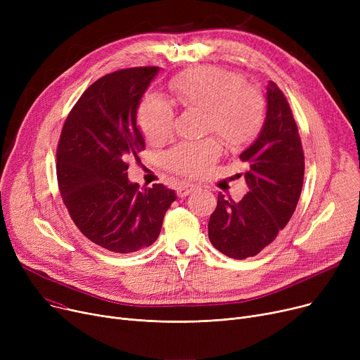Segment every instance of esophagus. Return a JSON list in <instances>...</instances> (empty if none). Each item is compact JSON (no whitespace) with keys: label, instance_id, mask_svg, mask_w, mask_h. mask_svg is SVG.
Returning <instances> with one entry per match:
<instances>
[{"label":"esophagus","instance_id":"esophagus-1","mask_svg":"<svg viewBox=\"0 0 360 360\" xmlns=\"http://www.w3.org/2000/svg\"><path fill=\"white\" fill-rule=\"evenodd\" d=\"M197 188H198V186L194 185V184L182 182V184H179L178 188H176V194H178L179 197H186V195H190L193 191H195Z\"/></svg>","mask_w":360,"mask_h":360}]
</instances>
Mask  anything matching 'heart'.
Here are the masks:
<instances>
[{"instance_id":"b5f03b06","label":"heart","mask_w":360,"mask_h":360,"mask_svg":"<svg viewBox=\"0 0 360 360\" xmlns=\"http://www.w3.org/2000/svg\"><path fill=\"white\" fill-rule=\"evenodd\" d=\"M238 72L220 67L188 70L170 83L179 102L186 108L205 110V125L216 131L232 147L250 143L266 118V101L261 91L242 84ZM139 127L151 143L167 140L174 131L175 110L156 94L144 98L139 108ZM221 153L217 139L184 141L166 155V166L175 174L200 178L216 163Z\"/></svg>"}]
</instances>
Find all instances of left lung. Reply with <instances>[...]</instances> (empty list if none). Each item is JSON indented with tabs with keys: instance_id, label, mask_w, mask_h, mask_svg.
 <instances>
[{
	"instance_id": "obj_1",
	"label": "left lung",
	"mask_w": 360,
	"mask_h": 360,
	"mask_svg": "<svg viewBox=\"0 0 360 360\" xmlns=\"http://www.w3.org/2000/svg\"><path fill=\"white\" fill-rule=\"evenodd\" d=\"M250 165V191L240 201L217 195L209 220L213 247L235 259L257 255L289 223L304 185L305 156L290 105L278 86H267V117L255 143L239 156Z\"/></svg>"
}]
</instances>
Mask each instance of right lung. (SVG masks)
<instances>
[{"instance_id": "right-lung-1", "label": "right lung", "mask_w": 360, "mask_h": 360, "mask_svg": "<svg viewBox=\"0 0 360 360\" xmlns=\"http://www.w3.org/2000/svg\"><path fill=\"white\" fill-rule=\"evenodd\" d=\"M159 67L103 75L70 110L56 147V178L79 231L99 247L129 254L153 243L176 194L128 181V158L144 150L137 108Z\"/></svg>"}]
</instances>
